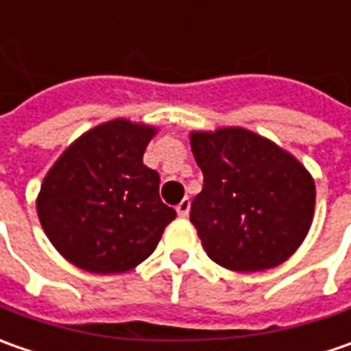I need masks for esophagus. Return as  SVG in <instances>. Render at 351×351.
Returning <instances> with one entry per match:
<instances>
[{
    "mask_svg": "<svg viewBox=\"0 0 351 351\" xmlns=\"http://www.w3.org/2000/svg\"><path fill=\"white\" fill-rule=\"evenodd\" d=\"M189 209H191V201H189V199H183L182 203L178 205V215H180L182 219H185V217L189 215Z\"/></svg>",
    "mask_w": 351,
    "mask_h": 351,
    "instance_id": "esophagus-1",
    "label": "esophagus"
}]
</instances>
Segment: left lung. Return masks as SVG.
Returning a JSON list of instances; mask_svg holds the SVG:
<instances>
[{"label": "left lung", "mask_w": 351, "mask_h": 351, "mask_svg": "<svg viewBox=\"0 0 351 351\" xmlns=\"http://www.w3.org/2000/svg\"><path fill=\"white\" fill-rule=\"evenodd\" d=\"M203 189L189 221L213 262L232 271L283 263L313 223L315 182L274 142L244 130L193 132Z\"/></svg>", "instance_id": "1"}]
</instances>
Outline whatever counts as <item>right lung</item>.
I'll use <instances>...</instances> for the list:
<instances>
[{
    "label": "right lung",
    "mask_w": 351,
    "mask_h": 351,
    "mask_svg": "<svg viewBox=\"0 0 351 351\" xmlns=\"http://www.w3.org/2000/svg\"><path fill=\"white\" fill-rule=\"evenodd\" d=\"M154 128L117 119L91 128L47 173L36 210L62 256L93 274H121L158 246L176 210L142 164Z\"/></svg>",
    "instance_id": "right-lung-1"
}]
</instances>
